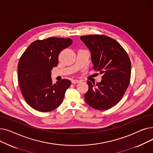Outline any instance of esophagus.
<instances>
[{"instance_id": "obj_1", "label": "esophagus", "mask_w": 153, "mask_h": 153, "mask_svg": "<svg viewBox=\"0 0 153 153\" xmlns=\"http://www.w3.org/2000/svg\"><path fill=\"white\" fill-rule=\"evenodd\" d=\"M71 82L72 84H77V83L79 82V80H77V79H72L71 81Z\"/></svg>"}]
</instances>
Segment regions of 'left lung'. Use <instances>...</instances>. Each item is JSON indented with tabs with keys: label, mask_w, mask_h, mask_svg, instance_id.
Here are the masks:
<instances>
[{
	"label": "left lung",
	"mask_w": 153,
	"mask_h": 153,
	"mask_svg": "<svg viewBox=\"0 0 153 153\" xmlns=\"http://www.w3.org/2000/svg\"><path fill=\"white\" fill-rule=\"evenodd\" d=\"M91 53L93 68L102 75L96 84L87 81L89 90L85 100L91 107L107 110L122 99L129 85L131 61L123 48L114 39L104 35H91L80 38Z\"/></svg>",
	"instance_id": "obj_1"
}]
</instances>
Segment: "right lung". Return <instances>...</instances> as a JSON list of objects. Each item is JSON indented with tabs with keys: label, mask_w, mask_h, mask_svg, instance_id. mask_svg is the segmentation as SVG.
Listing matches in <instances>:
<instances>
[{
	"label": "right lung",
	"mask_w": 153,
	"mask_h": 153,
	"mask_svg": "<svg viewBox=\"0 0 153 153\" xmlns=\"http://www.w3.org/2000/svg\"><path fill=\"white\" fill-rule=\"evenodd\" d=\"M72 43L71 38L36 40L22 55L18 65L19 82L23 98L33 108L47 112L61 105L71 81L62 79L53 84L51 71L58 66L59 53Z\"/></svg>",
	"instance_id": "1"
}]
</instances>
